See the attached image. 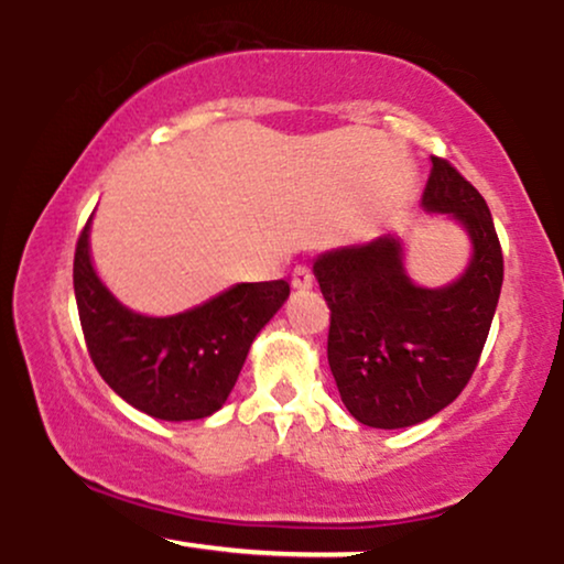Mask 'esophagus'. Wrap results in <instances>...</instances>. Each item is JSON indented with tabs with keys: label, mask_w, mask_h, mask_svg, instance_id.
<instances>
[{
	"label": "esophagus",
	"mask_w": 564,
	"mask_h": 564,
	"mask_svg": "<svg viewBox=\"0 0 564 564\" xmlns=\"http://www.w3.org/2000/svg\"><path fill=\"white\" fill-rule=\"evenodd\" d=\"M292 288H295V290H311L313 288V272L308 267L292 269Z\"/></svg>",
	"instance_id": "obj_1"
}]
</instances>
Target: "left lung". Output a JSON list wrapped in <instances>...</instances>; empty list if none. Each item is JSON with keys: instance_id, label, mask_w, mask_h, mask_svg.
<instances>
[{"instance_id": "obj_1", "label": "left lung", "mask_w": 564, "mask_h": 564, "mask_svg": "<svg viewBox=\"0 0 564 564\" xmlns=\"http://www.w3.org/2000/svg\"><path fill=\"white\" fill-rule=\"evenodd\" d=\"M471 236L466 274L441 290L412 284L397 238L341 248L313 264L332 311L328 365L357 422L393 430L425 422L466 389L479 365L502 288V248L477 188L433 158L422 196Z\"/></svg>"}]
</instances>
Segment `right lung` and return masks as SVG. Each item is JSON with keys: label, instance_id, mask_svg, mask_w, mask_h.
I'll list each match as a JSON object with an SVG mask.
<instances>
[{"label": "right lung", "instance_id": "right-lung-1", "mask_svg": "<svg viewBox=\"0 0 564 564\" xmlns=\"http://www.w3.org/2000/svg\"><path fill=\"white\" fill-rule=\"evenodd\" d=\"M90 219L75 248V297L90 360L119 397L167 422L202 420L230 397L256 334L290 295L284 280L236 284L199 308L150 318L104 288L87 251Z\"/></svg>", "mask_w": 564, "mask_h": 564}]
</instances>
